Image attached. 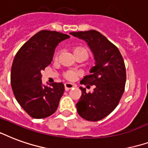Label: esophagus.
I'll return each mask as SVG.
<instances>
[{
    "mask_svg": "<svg viewBox=\"0 0 148 148\" xmlns=\"http://www.w3.org/2000/svg\"><path fill=\"white\" fill-rule=\"evenodd\" d=\"M64 87H65V90L66 91H68L69 89H71V88H73L74 87V85L73 84H71V83H65V85H64Z\"/></svg>",
    "mask_w": 148,
    "mask_h": 148,
    "instance_id": "esophagus-1",
    "label": "esophagus"
}]
</instances>
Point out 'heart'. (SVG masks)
Here are the masks:
<instances>
[{
  "label": "heart",
  "mask_w": 148,
  "mask_h": 148,
  "mask_svg": "<svg viewBox=\"0 0 148 148\" xmlns=\"http://www.w3.org/2000/svg\"><path fill=\"white\" fill-rule=\"evenodd\" d=\"M74 55L78 54V53H85L88 56V52H87V50L82 47H76V48H74ZM58 55L59 53L56 52V54H55L54 59L55 60H57L58 59ZM77 72L74 71H65L64 73H63V77H65L66 79L68 80V81H74L76 77H77Z\"/></svg>",
  "instance_id": "1"
}]
</instances>
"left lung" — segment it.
<instances>
[{
    "label": "left lung",
    "mask_w": 148,
    "mask_h": 148,
    "mask_svg": "<svg viewBox=\"0 0 148 148\" xmlns=\"http://www.w3.org/2000/svg\"><path fill=\"white\" fill-rule=\"evenodd\" d=\"M71 35L85 40L94 54L96 66L81 83L95 85L92 92H86L80 87L82 96L76 104L77 113L87 121L104 119L116 108L124 93L126 71L124 60L119 49L100 33L88 31L71 32Z\"/></svg>",
    "instance_id": "obj_1"
}]
</instances>
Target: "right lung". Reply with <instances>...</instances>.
I'll return each instance as SVG.
<instances>
[{"instance_id": "add662e5", "label": "right lung", "mask_w": 148, "mask_h": 148, "mask_svg": "<svg viewBox=\"0 0 148 148\" xmlns=\"http://www.w3.org/2000/svg\"><path fill=\"white\" fill-rule=\"evenodd\" d=\"M70 36L40 30L19 49L11 70V85L19 105L34 119H45L57 110L64 92L63 83L42 85L41 71L52 60L56 47Z\"/></svg>"}]
</instances>
